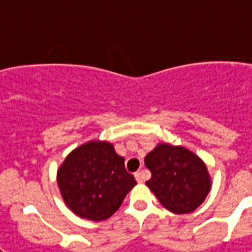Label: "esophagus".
I'll list each match as a JSON object with an SVG mask.
<instances>
[{
    "instance_id": "obj_1",
    "label": "esophagus",
    "mask_w": 252,
    "mask_h": 252,
    "mask_svg": "<svg viewBox=\"0 0 252 252\" xmlns=\"http://www.w3.org/2000/svg\"><path fill=\"white\" fill-rule=\"evenodd\" d=\"M135 179L138 183H143L144 181V176H143V172H136L135 173Z\"/></svg>"
}]
</instances>
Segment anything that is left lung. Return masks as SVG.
Returning a JSON list of instances; mask_svg holds the SVG:
<instances>
[{
  "label": "left lung",
  "instance_id": "obj_1",
  "mask_svg": "<svg viewBox=\"0 0 252 252\" xmlns=\"http://www.w3.org/2000/svg\"><path fill=\"white\" fill-rule=\"evenodd\" d=\"M151 172L146 181L163 207L176 214L193 212L210 191L207 168L193 153L180 146L158 144L144 158Z\"/></svg>",
  "mask_w": 252,
  "mask_h": 252
}]
</instances>
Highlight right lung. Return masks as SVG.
<instances>
[{
	"label": "right lung",
	"instance_id": "1",
	"mask_svg": "<svg viewBox=\"0 0 252 252\" xmlns=\"http://www.w3.org/2000/svg\"><path fill=\"white\" fill-rule=\"evenodd\" d=\"M65 203L82 218L102 221L119 210L136 184L108 142H89L72 151L57 172Z\"/></svg>",
	"mask_w": 252,
	"mask_h": 252
}]
</instances>
